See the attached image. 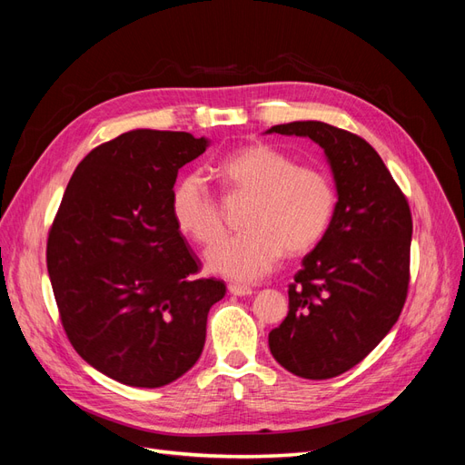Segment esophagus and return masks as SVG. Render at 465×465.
I'll return each mask as SVG.
<instances>
[{
	"label": "esophagus",
	"instance_id": "34e87169",
	"mask_svg": "<svg viewBox=\"0 0 465 465\" xmlns=\"http://www.w3.org/2000/svg\"><path fill=\"white\" fill-rule=\"evenodd\" d=\"M229 292H231V294H236V297H248V294H252L254 291H252V289L246 287V285L231 283V285H229Z\"/></svg>",
	"mask_w": 465,
	"mask_h": 465
}]
</instances>
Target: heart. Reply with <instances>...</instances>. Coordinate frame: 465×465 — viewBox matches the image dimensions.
I'll use <instances>...</instances> for the list:
<instances>
[{
    "label": "heart",
    "mask_w": 465,
    "mask_h": 465,
    "mask_svg": "<svg viewBox=\"0 0 465 465\" xmlns=\"http://www.w3.org/2000/svg\"><path fill=\"white\" fill-rule=\"evenodd\" d=\"M231 195H248L246 231L224 236L207 250V267L234 281H256L283 256L312 250L326 232L335 190L318 166L297 164L291 154L256 143L238 149L215 164ZM176 227L198 244H211L223 232L221 195L203 173L180 178L173 192Z\"/></svg>",
    "instance_id": "heart-1"
}]
</instances>
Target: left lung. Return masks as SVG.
Masks as SVG:
<instances>
[{
  "mask_svg": "<svg viewBox=\"0 0 465 465\" xmlns=\"http://www.w3.org/2000/svg\"><path fill=\"white\" fill-rule=\"evenodd\" d=\"M267 134L302 135L330 161L337 203L330 227L289 285V314L270 331L275 361L308 380L353 369L398 322L410 289L413 219L374 147L323 122Z\"/></svg>",
  "mask_w": 465,
  "mask_h": 465,
  "instance_id": "1",
  "label": "left lung"
}]
</instances>
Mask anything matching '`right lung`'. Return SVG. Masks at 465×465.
Instances as JSON below:
<instances>
[{"label": "right lung", "instance_id": "add662e5", "mask_svg": "<svg viewBox=\"0 0 465 465\" xmlns=\"http://www.w3.org/2000/svg\"><path fill=\"white\" fill-rule=\"evenodd\" d=\"M186 132L135 130L94 147L64 192L46 263L69 343L116 382L161 388L188 372L227 292L198 279L173 217L178 171L205 151Z\"/></svg>", "mask_w": 465, "mask_h": 465}]
</instances>
